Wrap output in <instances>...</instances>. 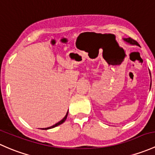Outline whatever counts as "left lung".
I'll list each match as a JSON object with an SVG mask.
<instances>
[{
	"label": "left lung",
	"instance_id": "1",
	"mask_svg": "<svg viewBox=\"0 0 155 155\" xmlns=\"http://www.w3.org/2000/svg\"><path fill=\"white\" fill-rule=\"evenodd\" d=\"M123 40L126 42L127 43H128V44L130 45H137V46H140V45L138 44V42H137V41L134 40V39H132L131 38H125V39H123ZM149 74H151V73H150L149 71ZM151 85H150V89H151Z\"/></svg>",
	"mask_w": 155,
	"mask_h": 155
}]
</instances>
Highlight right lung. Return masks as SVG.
<instances>
[{"instance_id": "1", "label": "right lung", "mask_w": 155, "mask_h": 155, "mask_svg": "<svg viewBox=\"0 0 155 155\" xmlns=\"http://www.w3.org/2000/svg\"><path fill=\"white\" fill-rule=\"evenodd\" d=\"M68 111H67V113H66V116H65V117L63 118V119H62V120H60V122H57V123H56L55 125H54L51 126V127H45V128H42V130H48V129L53 128V127H57V126H58V125H61V124H63V122H64L65 121H66V118H67V116H68Z\"/></svg>"}]
</instances>
